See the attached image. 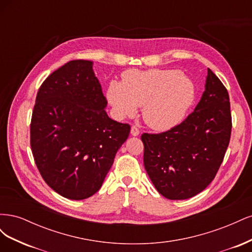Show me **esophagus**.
Segmentation results:
<instances>
[{
  "instance_id": "esophagus-1",
  "label": "esophagus",
  "mask_w": 252,
  "mask_h": 252,
  "mask_svg": "<svg viewBox=\"0 0 252 252\" xmlns=\"http://www.w3.org/2000/svg\"><path fill=\"white\" fill-rule=\"evenodd\" d=\"M130 133H131L133 136L139 135V134H140V130H139V128L136 127V126H134V125H132V126H131V130H130Z\"/></svg>"
}]
</instances>
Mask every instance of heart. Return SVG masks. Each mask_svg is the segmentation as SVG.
I'll use <instances>...</instances> for the list:
<instances>
[{
  "mask_svg": "<svg viewBox=\"0 0 252 252\" xmlns=\"http://www.w3.org/2000/svg\"><path fill=\"white\" fill-rule=\"evenodd\" d=\"M194 83L177 69L129 70L123 83L112 82L108 101L119 118L133 116L142 106L149 127L167 130L180 124L195 101Z\"/></svg>",
  "mask_w": 252,
  "mask_h": 252,
  "instance_id": "heart-1",
  "label": "heart"
}]
</instances>
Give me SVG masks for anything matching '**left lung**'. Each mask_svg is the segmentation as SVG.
Wrapping results in <instances>:
<instances>
[{
  "label": "left lung",
  "mask_w": 252,
  "mask_h": 252,
  "mask_svg": "<svg viewBox=\"0 0 252 252\" xmlns=\"http://www.w3.org/2000/svg\"><path fill=\"white\" fill-rule=\"evenodd\" d=\"M229 94L208 69L194 111L161 133H143L144 166L166 199L185 200L207 187L222 164L231 135Z\"/></svg>",
  "instance_id": "left-lung-1"
}]
</instances>
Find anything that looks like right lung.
Returning <instances> with one entry per match:
<instances>
[{
  "label": "right lung",
  "instance_id": "add662e5",
  "mask_svg": "<svg viewBox=\"0 0 252 252\" xmlns=\"http://www.w3.org/2000/svg\"><path fill=\"white\" fill-rule=\"evenodd\" d=\"M93 62L73 60L53 71L37 91L30 146L46 184L70 200L101 188L130 125L111 120Z\"/></svg>",
  "mask_w": 252,
  "mask_h": 252
}]
</instances>
